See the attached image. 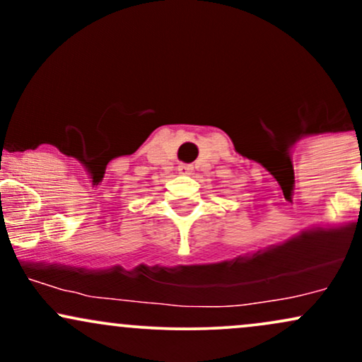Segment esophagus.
<instances>
[{"label": "esophagus", "instance_id": "esophagus-1", "mask_svg": "<svg viewBox=\"0 0 362 362\" xmlns=\"http://www.w3.org/2000/svg\"><path fill=\"white\" fill-rule=\"evenodd\" d=\"M178 172H180V173H189L190 172V167H189V165H180V167H178Z\"/></svg>", "mask_w": 362, "mask_h": 362}]
</instances>
